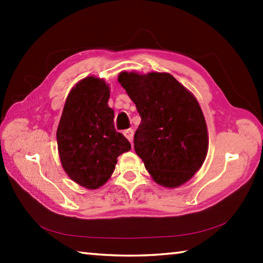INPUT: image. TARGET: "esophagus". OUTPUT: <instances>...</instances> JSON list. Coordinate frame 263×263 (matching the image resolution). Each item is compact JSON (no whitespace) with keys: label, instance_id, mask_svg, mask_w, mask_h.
Instances as JSON below:
<instances>
[{"label":"esophagus","instance_id":"esophagus-1","mask_svg":"<svg viewBox=\"0 0 263 263\" xmlns=\"http://www.w3.org/2000/svg\"><path fill=\"white\" fill-rule=\"evenodd\" d=\"M124 136L127 138V140L132 142L133 141V130L132 128H127V130L124 131Z\"/></svg>","mask_w":263,"mask_h":263}]
</instances>
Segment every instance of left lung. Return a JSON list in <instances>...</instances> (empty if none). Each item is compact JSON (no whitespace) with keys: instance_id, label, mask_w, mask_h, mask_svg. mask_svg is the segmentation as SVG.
I'll list each match as a JSON object with an SVG mask.
<instances>
[{"instance_id":"1","label":"left lung","mask_w":263,"mask_h":263,"mask_svg":"<svg viewBox=\"0 0 263 263\" xmlns=\"http://www.w3.org/2000/svg\"><path fill=\"white\" fill-rule=\"evenodd\" d=\"M118 82L141 117L133 142L151 176L166 188L185 183L201 168L209 146L197 100L169 73L122 72Z\"/></svg>"}]
</instances>
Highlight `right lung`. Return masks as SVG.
I'll list each match as a JSON object with an SVG mask.
<instances>
[{"instance_id": "1", "label": "right lung", "mask_w": 263, "mask_h": 263, "mask_svg": "<svg viewBox=\"0 0 263 263\" xmlns=\"http://www.w3.org/2000/svg\"><path fill=\"white\" fill-rule=\"evenodd\" d=\"M109 97L104 80H81L67 96L57 130L62 168L87 189L103 185L114 173L117 158L131 149L126 138L116 131Z\"/></svg>"}]
</instances>
